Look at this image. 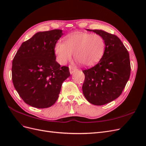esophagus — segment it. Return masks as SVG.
<instances>
[{
    "mask_svg": "<svg viewBox=\"0 0 146 146\" xmlns=\"http://www.w3.org/2000/svg\"><path fill=\"white\" fill-rule=\"evenodd\" d=\"M77 69L75 68V67H74V66H71V67H69V72H70V74H73L74 72H75V71H77Z\"/></svg>",
    "mask_w": 146,
    "mask_h": 146,
    "instance_id": "1",
    "label": "esophagus"
}]
</instances>
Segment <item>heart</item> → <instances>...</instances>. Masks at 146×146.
Wrapping results in <instances>:
<instances>
[{
	"label": "heart",
	"instance_id": "1",
	"mask_svg": "<svg viewBox=\"0 0 146 146\" xmlns=\"http://www.w3.org/2000/svg\"><path fill=\"white\" fill-rule=\"evenodd\" d=\"M104 48V40L99 35L75 32L65 37L64 44H56L55 53L61 65L71 61L74 54L77 62L84 66H91L101 59Z\"/></svg>",
	"mask_w": 146,
	"mask_h": 146
}]
</instances>
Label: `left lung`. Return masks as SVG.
Here are the masks:
<instances>
[{"label": "left lung", "instance_id": "8db88e82", "mask_svg": "<svg viewBox=\"0 0 146 146\" xmlns=\"http://www.w3.org/2000/svg\"><path fill=\"white\" fill-rule=\"evenodd\" d=\"M87 31L100 35L106 48L98 63L83 71L85 75L83 92L90 103L102 106L117 98L125 87L131 74L129 54L115 35L102 30Z\"/></svg>", "mask_w": 146, "mask_h": 146}]
</instances>
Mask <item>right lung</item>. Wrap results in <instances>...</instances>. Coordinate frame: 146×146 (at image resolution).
<instances>
[{"instance_id":"add662e5","label":"right lung","mask_w":146,"mask_h":146,"mask_svg":"<svg viewBox=\"0 0 146 146\" xmlns=\"http://www.w3.org/2000/svg\"><path fill=\"white\" fill-rule=\"evenodd\" d=\"M62 35L59 29L38 32L22 43L14 57V86L22 100L32 107L53 106L63 82L69 77V67H61L56 60L54 48Z\"/></svg>"}]
</instances>
